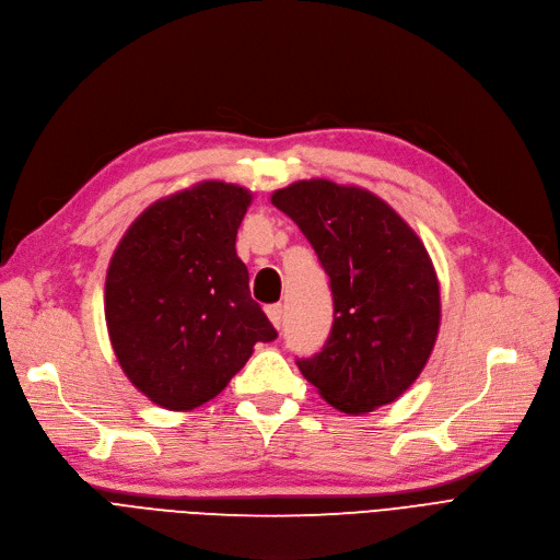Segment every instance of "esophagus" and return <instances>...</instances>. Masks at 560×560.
I'll return each instance as SVG.
<instances>
[{
  "mask_svg": "<svg viewBox=\"0 0 560 560\" xmlns=\"http://www.w3.org/2000/svg\"><path fill=\"white\" fill-rule=\"evenodd\" d=\"M266 317L271 319V324L276 328H280V324H282V305H268L266 307Z\"/></svg>",
  "mask_w": 560,
  "mask_h": 560,
  "instance_id": "1",
  "label": "esophagus"
}]
</instances>
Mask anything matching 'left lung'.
Here are the masks:
<instances>
[{
    "mask_svg": "<svg viewBox=\"0 0 560 560\" xmlns=\"http://www.w3.org/2000/svg\"><path fill=\"white\" fill-rule=\"evenodd\" d=\"M315 248L332 292L324 349L299 370L330 407L368 413L409 390L441 324L432 257L390 205L358 186L305 178L271 195Z\"/></svg>",
    "mask_w": 560,
    "mask_h": 560,
    "instance_id": "1",
    "label": "left lung"
}]
</instances>
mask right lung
Wrapping results in <instances>:
<instances>
[{"mask_svg":"<svg viewBox=\"0 0 560 560\" xmlns=\"http://www.w3.org/2000/svg\"><path fill=\"white\" fill-rule=\"evenodd\" d=\"M253 192L199 182L155 199L121 236L105 278V322L124 374L153 405L202 407L257 342L278 338L250 299L236 232Z\"/></svg>","mask_w":560,"mask_h":560,"instance_id":"right-lung-1","label":"right lung"}]
</instances>
